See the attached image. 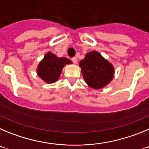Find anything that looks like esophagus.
<instances>
[{"label":"esophagus","instance_id":"1","mask_svg":"<svg viewBox=\"0 0 149 149\" xmlns=\"http://www.w3.org/2000/svg\"><path fill=\"white\" fill-rule=\"evenodd\" d=\"M71 60H72V61L74 63V64H76V63H77V61H78V59H77V58H76V57H73V58H71Z\"/></svg>","mask_w":149,"mask_h":149}]
</instances>
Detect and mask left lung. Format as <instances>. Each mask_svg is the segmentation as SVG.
<instances>
[{
	"mask_svg": "<svg viewBox=\"0 0 149 149\" xmlns=\"http://www.w3.org/2000/svg\"><path fill=\"white\" fill-rule=\"evenodd\" d=\"M79 66L85 82L94 89L103 88L113 79V66L96 51L88 53Z\"/></svg>",
	"mask_w": 149,
	"mask_h": 149,
	"instance_id": "obj_1",
	"label": "left lung"
}]
</instances>
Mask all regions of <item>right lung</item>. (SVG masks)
Wrapping results in <instances>:
<instances>
[{
	"instance_id": "add662e5",
	"label": "right lung",
	"mask_w": 149,
	"mask_h": 149,
	"mask_svg": "<svg viewBox=\"0 0 149 149\" xmlns=\"http://www.w3.org/2000/svg\"><path fill=\"white\" fill-rule=\"evenodd\" d=\"M71 63L68 58H58L56 55L48 53L38 65L37 73L46 82H55L58 80L63 67Z\"/></svg>"
}]
</instances>
